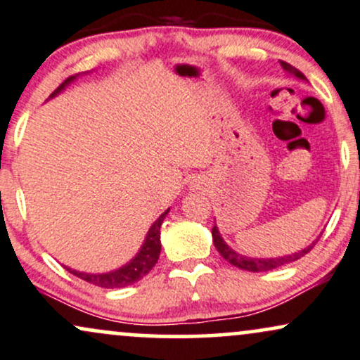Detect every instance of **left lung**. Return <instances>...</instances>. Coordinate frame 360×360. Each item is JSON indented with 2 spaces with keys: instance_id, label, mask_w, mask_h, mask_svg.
<instances>
[{
  "instance_id": "obj_1",
  "label": "left lung",
  "mask_w": 360,
  "mask_h": 360,
  "mask_svg": "<svg viewBox=\"0 0 360 360\" xmlns=\"http://www.w3.org/2000/svg\"><path fill=\"white\" fill-rule=\"evenodd\" d=\"M281 67H283V70H285L288 75H293V77H297L300 80H307L305 75H303L298 69H295L293 65H290V63L281 62ZM320 236H322V234H320ZM320 236H319V238H320ZM319 238H316L311 244H308L307 248L300 249V251L291 252V255H286V256L249 257V256L239 255L238 251H234V249H232L229 244H227L226 240L222 239L221 232H219V227L217 226L212 227V240H214L215 249L219 251V255H221L224 259L227 261V263L236 266V268L244 269V271H251V273H266V271H271V269L280 268V266L293 263V261H297V259H300V257L305 256L307 252H310L316 244V240H319Z\"/></svg>"
}]
</instances>
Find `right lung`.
<instances>
[{
	"instance_id": "obj_1",
	"label": "right lung",
	"mask_w": 360,
	"mask_h": 360,
	"mask_svg": "<svg viewBox=\"0 0 360 360\" xmlns=\"http://www.w3.org/2000/svg\"><path fill=\"white\" fill-rule=\"evenodd\" d=\"M79 75L80 74L72 75V77L63 80L60 86L50 94L49 99H52V97L60 94L62 91H65V87L70 86ZM168 212H170V209L165 210V212L160 215L153 224H151V227L148 229L146 238L143 240L141 248H139V251L136 252V256H134L131 261H128L124 266H121V268L112 269V271H108V273H84V271H77V269H72L69 266H63V268H65L67 271H70L74 276L80 278V280L91 283V285H96V286H103V288H124V286L133 285V283L141 280L143 276H146V274L153 269L156 261H158L160 251H162L160 227H162V224Z\"/></svg>"
}]
</instances>
